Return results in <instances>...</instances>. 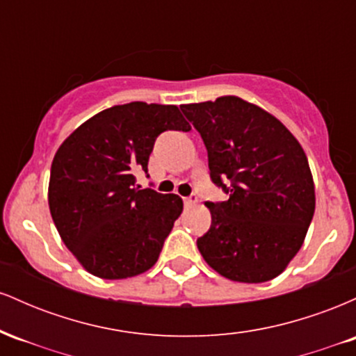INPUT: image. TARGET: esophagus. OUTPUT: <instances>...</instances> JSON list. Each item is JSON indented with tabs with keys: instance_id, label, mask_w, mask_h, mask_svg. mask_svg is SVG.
I'll list each match as a JSON object with an SVG mask.
<instances>
[{
	"instance_id": "obj_1",
	"label": "esophagus",
	"mask_w": 356,
	"mask_h": 356,
	"mask_svg": "<svg viewBox=\"0 0 356 356\" xmlns=\"http://www.w3.org/2000/svg\"><path fill=\"white\" fill-rule=\"evenodd\" d=\"M195 202H197V195L195 194H191L189 197H184V206L186 207H192Z\"/></svg>"
}]
</instances>
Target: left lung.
<instances>
[{"label": "left lung", "mask_w": 356, "mask_h": 356, "mask_svg": "<svg viewBox=\"0 0 356 356\" xmlns=\"http://www.w3.org/2000/svg\"><path fill=\"white\" fill-rule=\"evenodd\" d=\"M201 134L211 181L229 199L206 202L211 227L197 239L206 263L239 283H264L303 246L314 214V184L300 142L239 97L182 105Z\"/></svg>", "instance_id": "8db88e82"}]
</instances>
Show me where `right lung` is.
<instances>
[{
  "label": "right lung",
  "mask_w": 356,
  "mask_h": 356,
  "mask_svg": "<svg viewBox=\"0 0 356 356\" xmlns=\"http://www.w3.org/2000/svg\"><path fill=\"white\" fill-rule=\"evenodd\" d=\"M191 125L175 105H115L88 118L51 162L48 204L65 246L92 275L124 280L157 263L182 199L136 186L155 138Z\"/></svg>",
  "instance_id": "1"
}]
</instances>
